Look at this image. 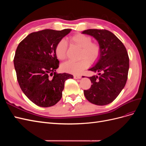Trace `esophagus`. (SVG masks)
<instances>
[{
  "label": "esophagus",
  "instance_id": "esophagus-1",
  "mask_svg": "<svg viewBox=\"0 0 146 146\" xmlns=\"http://www.w3.org/2000/svg\"><path fill=\"white\" fill-rule=\"evenodd\" d=\"M81 76H77V75H75V76H74V78L75 79H80L81 78Z\"/></svg>",
  "mask_w": 146,
  "mask_h": 146
}]
</instances>
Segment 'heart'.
<instances>
[{"label": "heart", "instance_id": "1", "mask_svg": "<svg viewBox=\"0 0 146 146\" xmlns=\"http://www.w3.org/2000/svg\"><path fill=\"white\" fill-rule=\"evenodd\" d=\"M69 40L82 48L81 59L79 61L69 60L61 65V69L65 72L74 74H80L90 65L89 61L94 62L98 59L101 53L99 44L91 42L92 38L88 35L77 33L70 37ZM67 42L61 39L56 45L55 52L57 58L63 60L66 57Z\"/></svg>", "mask_w": 146, "mask_h": 146}]
</instances>
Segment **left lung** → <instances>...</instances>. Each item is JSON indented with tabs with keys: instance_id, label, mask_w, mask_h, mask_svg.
I'll return each instance as SVG.
<instances>
[{
	"instance_id": "1",
	"label": "left lung",
	"mask_w": 146,
	"mask_h": 146,
	"mask_svg": "<svg viewBox=\"0 0 146 146\" xmlns=\"http://www.w3.org/2000/svg\"><path fill=\"white\" fill-rule=\"evenodd\" d=\"M82 33L93 36L101 47L98 61L89 69L99 72V76L89 77L92 85L89 90H84V95L92 104L108 105L125 85L129 69L128 53L123 43L108 30L88 29Z\"/></svg>"
}]
</instances>
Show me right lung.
<instances>
[{
    "label": "right lung",
    "mask_w": 146,
    "mask_h": 146,
    "mask_svg": "<svg viewBox=\"0 0 146 146\" xmlns=\"http://www.w3.org/2000/svg\"><path fill=\"white\" fill-rule=\"evenodd\" d=\"M71 29H46L29 34L17 47L14 65L21 89L39 107H49L60 100L64 82L73 76L57 74L56 45Z\"/></svg>",
    "instance_id": "1"
}]
</instances>
